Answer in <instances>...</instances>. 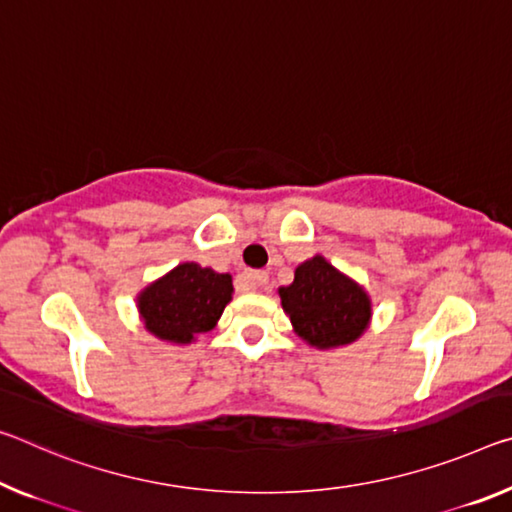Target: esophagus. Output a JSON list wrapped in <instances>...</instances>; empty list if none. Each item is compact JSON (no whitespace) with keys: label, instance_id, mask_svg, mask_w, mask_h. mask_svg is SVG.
Instances as JSON below:
<instances>
[{"label":"esophagus","instance_id":"esophagus-1","mask_svg":"<svg viewBox=\"0 0 512 512\" xmlns=\"http://www.w3.org/2000/svg\"><path fill=\"white\" fill-rule=\"evenodd\" d=\"M243 280V287L250 289V291H262L269 285V273L264 271H246L241 275Z\"/></svg>","mask_w":512,"mask_h":512}]
</instances>
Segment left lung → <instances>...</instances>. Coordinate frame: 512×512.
Listing matches in <instances>:
<instances>
[{"mask_svg": "<svg viewBox=\"0 0 512 512\" xmlns=\"http://www.w3.org/2000/svg\"><path fill=\"white\" fill-rule=\"evenodd\" d=\"M278 294L296 335L319 351L358 342L371 323L369 291L323 255L298 264L294 282Z\"/></svg>", "mask_w": 512, "mask_h": 512, "instance_id": "left-lung-1", "label": "left lung"}]
</instances>
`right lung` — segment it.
Here are the masks:
<instances>
[{
  "label": "right lung",
  "instance_id": "right-lung-1",
  "mask_svg": "<svg viewBox=\"0 0 512 512\" xmlns=\"http://www.w3.org/2000/svg\"><path fill=\"white\" fill-rule=\"evenodd\" d=\"M230 273H216L198 262H182L136 296L143 328L159 342L186 346L212 330L232 300Z\"/></svg>",
  "mask_w": 512,
  "mask_h": 512
}]
</instances>
